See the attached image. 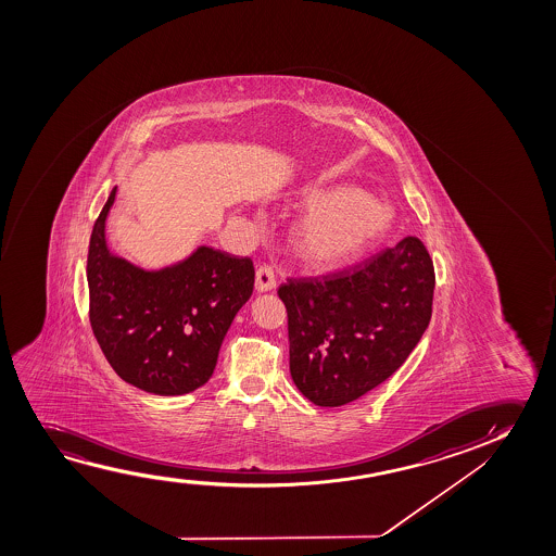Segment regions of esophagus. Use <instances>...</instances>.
Wrapping results in <instances>:
<instances>
[{"mask_svg":"<svg viewBox=\"0 0 556 556\" xmlns=\"http://www.w3.org/2000/svg\"><path fill=\"white\" fill-rule=\"evenodd\" d=\"M254 287H256V290H258V292H267V290L274 289V267L260 266L258 269H256V282H254Z\"/></svg>","mask_w":556,"mask_h":556,"instance_id":"obj_1","label":"esophagus"}]
</instances>
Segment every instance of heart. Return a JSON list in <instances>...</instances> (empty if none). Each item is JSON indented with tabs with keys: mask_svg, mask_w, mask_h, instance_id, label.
<instances>
[{
	"mask_svg": "<svg viewBox=\"0 0 556 556\" xmlns=\"http://www.w3.org/2000/svg\"><path fill=\"white\" fill-rule=\"evenodd\" d=\"M312 213L298 224L296 249L305 260L332 266L357 256L388 231L393 211L353 188L307 195Z\"/></svg>",
	"mask_w": 556,
	"mask_h": 556,
	"instance_id": "obj_1",
	"label": "heart"
}]
</instances>
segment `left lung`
I'll use <instances>...</instances> for the list:
<instances>
[{
    "label": "left lung",
    "mask_w": 556,
    "mask_h": 556,
    "mask_svg": "<svg viewBox=\"0 0 556 556\" xmlns=\"http://www.w3.org/2000/svg\"><path fill=\"white\" fill-rule=\"evenodd\" d=\"M433 290V260L418 237L338 274L281 285L302 395L342 406L388 380L429 327Z\"/></svg>",
    "instance_id": "obj_1"
}]
</instances>
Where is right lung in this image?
I'll return each mask as SVG.
<instances>
[{
    "instance_id": "1",
    "label": "right lung",
    "mask_w": 556,
    "mask_h": 556,
    "mask_svg": "<svg viewBox=\"0 0 556 556\" xmlns=\"http://www.w3.org/2000/svg\"><path fill=\"white\" fill-rule=\"evenodd\" d=\"M115 191L89 243L92 332L122 380L153 395H186L213 376L224 336L251 298L252 260L201 244L170 266H135L108 249Z\"/></svg>"
}]
</instances>
